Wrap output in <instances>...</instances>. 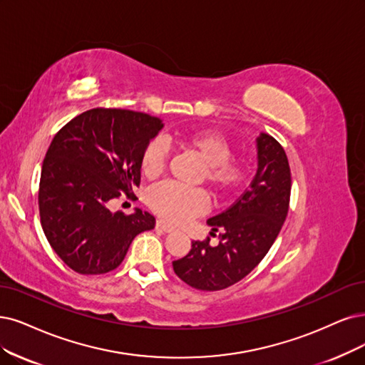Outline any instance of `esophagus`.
Instances as JSON below:
<instances>
[{
    "label": "esophagus",
    "instance_id": "esophagus-1",
    "mask_svg": "<svg viewBox=\"0 0 365 365\" xmlns=\"http://www.w3.org/2000/svg\"><path fill=\"white\" fill-rule=\"evenodd\" d=\"M156 227H159V228H160V230H164L165 233H171V232H174V230H175V228H174L173 225L167 224L165 221H162V220L156 221Z\"/></svg>",
    "mask_w": 365,
    "mask_h": 365
}]
</instances>
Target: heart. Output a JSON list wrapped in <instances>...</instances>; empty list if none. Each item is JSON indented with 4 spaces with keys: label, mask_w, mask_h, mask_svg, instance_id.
Here are the masks:
<instances>
[{
    "label": "heart",
    "mask_w": 365,
    "mask_h": 365,
    "mask_svg": "<svg viewBox=\"0 0 365 365\" xmlns=\"http://www.w3.org/2000/svg\"><path fill=\"white\" fill-rule=\"evenodd\" d=\"M179 143L198 155L205 162L203 179L217 195L235 191L244 178V168L230 159L233 148L221 133L213 130H190L179 135ZM167 144L162 140L148 143L141 158V168L147 178H156L165 168ZM150 207L162 220L182 224L206 209L203 191L190 190L175 183L156 186L150 192Z\"/></svg>",
    "instance_id": "obj_1"
}]
</instances>
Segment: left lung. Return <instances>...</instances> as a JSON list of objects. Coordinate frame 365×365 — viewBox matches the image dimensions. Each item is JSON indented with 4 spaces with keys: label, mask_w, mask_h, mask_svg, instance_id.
Returning a JSON list of instances; mask_svg holds the SVG:
<instances>
[{
    "label": "left lung",
    "mask_w": 365,
    "mask_h": 365,
    "mask_svg": "<svg viewBox=\"0 0 365 365\" xmlns=\"http://www.w3.org/2000/svg\"><path fill=\"white\" fill-rule=\"evenodd\" d=\"M257 173L233 206L207 220L220 244L192 240L191 251L173 269L198 290H222L245 278L271 250L289 212L292 178L284 148L262 132L257 138Z\"/></svg>",
    "instance_id": "1"
}]
</instances>
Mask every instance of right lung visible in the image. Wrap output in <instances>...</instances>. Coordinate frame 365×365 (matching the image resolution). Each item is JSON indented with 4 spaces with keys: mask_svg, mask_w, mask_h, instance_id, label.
<instances>
[{
    "mask_svg": "<svg viewBox=\"0 0 365 365\" xmlns=\"http://www.w3.org/2000/svg\"><path fill=\"white\" fill-rule=\"evenodd\" d=\"M162 120L144 113L94 108L53 137L40 174L38 210L58 257L83 275L113 271L135 236L155 228L141 209L111 212L120 192L140 185L141 158Z\"/></svg>",
    "mask_w": 365,
    "mask_h": 365,
    "instance_id": "add662e5",
    "label": "right lung"
}]
</instances>
